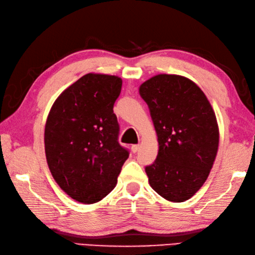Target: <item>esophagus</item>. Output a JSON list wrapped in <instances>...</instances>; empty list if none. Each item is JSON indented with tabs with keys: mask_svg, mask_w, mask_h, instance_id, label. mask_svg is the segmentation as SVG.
<instances>
[{
	"mask_svg": "<svg viewBox=\"0 0 255 255\" xmlns=\"http://www.w3.org/2000/svg\"><path fill=\"white\" fill-rule=\"evenodd\" d=\"M131 148L133 153H136L138 151V148H140V145H138V144H133Z\"/></svg>",
	"mask_w": 255,
	"mask_h": 255,
	"instance_id": "esophagus-1",
	"label": "esophagus"
}]
</instances>
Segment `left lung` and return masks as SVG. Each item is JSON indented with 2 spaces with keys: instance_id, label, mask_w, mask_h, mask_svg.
Returning a JSON list of instances; mask_svg holds the SVG:
<instances>
[{
  "instance_id": "1",
  "label": "left lung",
  "mask_w": 255,
  "mask_h": 255,
  "mask_svg": "<svg viewBox=\"0 0 255 255\" xmlns=\"http://www.w3.org/2000/svg\"><path fill=\"white\" fill-rule=\"evenodd\" d=\"M158 142L157 157L145 167L148 183L170 202H184L208 179L219 148L214 110L193 81L157 74L140 85Z\"/></svg>"
}]
</instances>
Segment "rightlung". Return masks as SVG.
I'll use <instances>...</instances> for the list:
<instances>
[{"instance_id":"obj_1","label":"right lung","mask_w":255,"mask_h":255,"mask_svg":"<svg viewBox=\"0 0 255 255\" xmlns=\"http://www.w3.org/2000/svg\"><path fill=\"white\" fill-rule=\"evenodd\" d=\"M121 88L117 75L88 73L57 97L47 115L44 146L51 174L83 204L97 203L114 189L128 157L118 142L113 112Z\"/></svg>"}]
</instances>
